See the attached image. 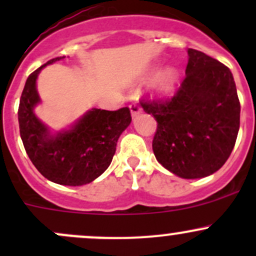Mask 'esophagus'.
I'll use <instances>...</instances> for the list:
<instances>
[{
  "instance_id": "esophagus-1",
  "label": "esophagus",
  "mask_w": 256,
  "mask_h": 256,
  "mask_svg": "<svg viewBox=\"0 0 256 256\" xmlns=\"http://www.w3.org/2000/svg\"><path fill=\"white\" fill-rule=\"evenodd\" d=\"M130 112H131V116H132V118H136L138 115H140L142 110H141V108L138 106V104H131L130 105Z\"/></svg>"
}]
</instances>
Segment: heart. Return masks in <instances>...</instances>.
Here are the masks:
<instances>
[{"label":"heart","mask_w":256,"mask_h":256,"mask_svg":"<svg viewBox=\"0 0 256 256\" xmlns=\"http://www.w3.org/2000/svg\"><path fill=\"white\" fill-rule=\"evenodd\" d=\"M156 76V73L152 74ZM178 82V72L174 66H167L158 73L154 82V88L160 95H168L174 92Z\"/></svg>","instance_id":"obj_1"}]
</instances>
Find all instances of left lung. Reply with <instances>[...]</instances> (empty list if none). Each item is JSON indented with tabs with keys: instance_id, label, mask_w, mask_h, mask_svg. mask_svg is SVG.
<instances>
[{
	"instance_id": "obj_1",
	"label": "left lung",
	"mask_w": 256,
	"mask_h": 256,
	"mask_svg": "<svg viewBox=\"0 0 256 256\" xmlns=\"http://www.w3.org/2000/svg\"><path fill=\"white\" fill-rule=\"evenodd\" d=\"M186 78L174 98L141 102L157 121L156 160L176 176L203 178L218 171L236 144L240 102L230 69L188 49Z\"/></svg>"
}]
</instances>
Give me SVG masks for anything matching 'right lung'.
Segmentation results:
<instances>
[{
  "label": "right lung",
  "mask_w": 256,
  "mask_h": 256,
  "mask_svg": "<svg viewBox=\"0 0 256 256\" xmlns=\"http://www.w3.org/2000/svg\"><path fill=\"white\" fill-rule=\"evenodd\" d=\"M64 58L50 59L27 78L18 108L20 134L28 157L47 180L62 186H82L110 166L131 114L128 108L116 112L94 108L66 130L52 132L34 114L40 102L37 79L44 66Z\"/></svg>",
  "instance_id": "obj_1"
}]
</instances>
